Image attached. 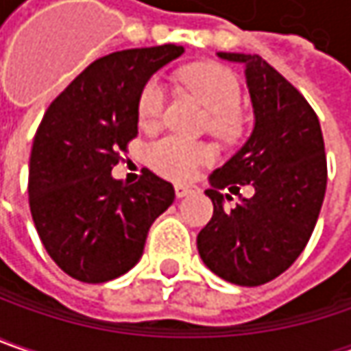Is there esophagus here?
<instances>
[{"label":"esophagus","mask_w":351,"mask_h":351,"mask_svg":"<svg viewBox=\"0 0 351 351\" xmlns=\"http://www.w3.org/2000/svg\"><path fill=\"white\" fill-rule=\"evenodd\" d=\"M192 192H194V186H191V184H176L175 186L176 198H184V196H189Z\"/></svg>","instance_id":"obj_1"}]
</instances>
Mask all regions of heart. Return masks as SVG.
I'll use <instances>...</instances> for the list:
<instances>
[{"label":"heart","instance_id":"b5f03b06","mask_svg":"<svg viewBox=\"0 0 351 351\" xmlns=\"http://www.w3.org/2000/svg\"><path fill=\"white\" fill-rule=\"evenodd\" d=\"M180 82L186 86L210 114L212 131L228 135L236 130V112L241 101V88L236 74L216 62H198L180 72ZM167 92L159 80H149L137 101V115L143 128L157 125L165 110ZM149 165L159 175L173 180H189L200 167L212 162L210 147L178 135H165L153 141L147 151Z\"/></svg>","mask_w":351,"mask_h":351}]
</instances>
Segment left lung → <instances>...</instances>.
<instances>
[{
  "label": "left lung",
  "mask_w": 351,
  "mask_h": 351,
  "mask_svg": "<svg viewBox=\"0 0 351 351\" xmlns=\"http://www.w3.org/2000/svg\"><path fill=\"white\" fill-rule=\"evenodd\" d=\"M218 56L243 64L255 121L243 147L210 175L214 214L196 245L223 281L257 287L293 265L313 236L326 192L324 139L311 104L259 54ZM237 184L256 192L226 210L229 195L219 191Z\"/></svg>",
  "instance_id": "1"
}]
</instances>
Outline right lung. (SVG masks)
<instances>
[{"instance_id":"1","label":"right lung","mask_w":351,"mask_h":351,"mask_svg":"<svg viewBox=\"0 0 351 351\" xmlns=\"http://www.w3.org/2000/svg\"><path fill=\"white\" fill-rule=\"evenodd\" d=\"M184 53L160 45L98 58L54 99L29 162V206L47 253L72 279L106 282L135 265L151 223L173 204L171 182L143 171L112 178L137 135V101L149 78Z\"/></svg>"}]
</instances>
